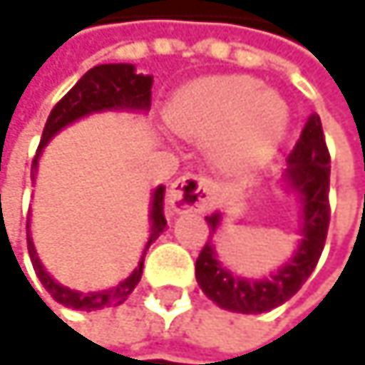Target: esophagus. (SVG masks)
I'll list each match as a JSON object with an SVG mask.
<instances>
[{
	"instance_id": "34e87169",
	"label": "esophagus",
	"mask_w": 365,
	"mask_h": 365,
	"mask_svg": "<svg viewBox=\"0 0 365 365\" xmlns=\"http://www.w3.org/2000/svg\"><path fill=\"white\" fill-rule=\"evenodd\" d=\"M216 184L205 175L186 173L173 181L168 190V203L175 212H205L214 205Z\"/></svg>"
}]
</instances>
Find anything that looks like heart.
<instances>
[{"label": "heart", "mask_w": 365, "mask_h": 365, "mask_svg": "<svg viewBox=\"0 0 365 365\" xmlns=\"http://www.w3.org/2000/svg\"><path fill=\"white\" fill-rule=\"evenodd\" d=\"M179 136L212 140L225 166L265 162L280 147L291 110L287 100L252 76H210L181 87L164 110Z\"/></svg>", "instance_id": "1"}]
</instances>
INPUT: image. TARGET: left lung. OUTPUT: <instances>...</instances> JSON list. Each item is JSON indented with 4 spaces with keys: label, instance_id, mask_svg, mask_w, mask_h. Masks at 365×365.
I'll return each mask as SVG.
<instances>
[{
    "label": "left lung",
    "instance_id": "1",
    "mask_svg": "<svg viewBox=\"0 0 365 365\" xmlns=\"http://www.w3.org/2000/svg\"><path fill=\"white\" fill-rule=\"evenodd\" d=\"M329 149L325 143L321 117H308L299 140L289 153L284 181L302 201V242L293 259L276 274L263 280L240 278L231 274L216 257L212 233L220 225V214L207 216L210 242L197 259V282L203 293L220 308L242 314L269 312L289 302L314 272L329 229Z\"/></svg>",
    "mask_w": 365,
    "mask_h": 365
}]
</instances>
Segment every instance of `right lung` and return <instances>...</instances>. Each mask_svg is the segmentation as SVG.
Wrapping results in <instances>:
<instances>
[{
    "mask_svg": "<svg viewBox=\"0 0 365 365\" xmlns=\"http://www.w3.org/2000/svg\"><path fill=\"white\" fill-rule=\"evenodd\" d=\"M151 76H143L134 72L132 63H102L96 66L91 70H87L81 81L53 106L44 130H42V138L38 145V153L34 158L31 164V173L38 166V155L42 151V147H46V143L68 123L89 115V113H98V110H147L151 106ZM166 227V218H164V186H158L151 199V235L149 242L145 246H151V242H155V237H160V233ZM29 229V225H27ZM27 250L31 257V265L36 269V276L40 278L42 287L51 293V297L55 302H59L66 308H74V310H100V308H108V306H119L128 299V295L134 291V287L138 284L140 276H143V259L138 261V267L117 287L100 291V293H78L72 291L59 282H55L42 267L34 242L29 237L27 231Z\"/></svg>",
    "mask_w": 365,
    "mask_h": 365,
    "instance_id": "1",
    "label": "right lung"
}]
</instances>
